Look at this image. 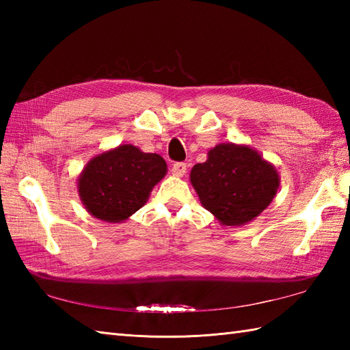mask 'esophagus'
Here are the masks:
<instances>
[{
  "label": "esophagus",
  "mask_w": 350,
  "mask_h": 350,
  "mask_svg": "<svg viewBox=\"0 0 350 350\" xmlns=\"http://www.w3.org/2000/svg\"><path fill=\"white\" fill-rule=\"evenodd\" d=\"M171 171H173L174 176H183L185 173H187V163L185 162H176L173 163V168H171Z\"/></svg>",
  "instance_id": "esophagus-1"
}]
</instances>
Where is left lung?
I'll use <instances>...</instances> for the list:
<instances>
[{
  "mask_svg": "<svg viewBox=\"0 0 350 350\" xmlns=\"http://www.w3.org/2000/svg\"><path fill=\"white\" fill-rule=\"evenodd\" d=\"M200 202L221 224H247L262 213L277 194L280 179L269 162L247 146L218 144L207 161L191 170Z\"/></svg>",
  "mask_w": 350,
  "mask_h": 350,
  "instance_id": "left-lung-1",
  "label": "left lung"
}]
</instances>
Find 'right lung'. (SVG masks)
<instances>
[{
	"label": "right lung",
	"mask_w": 350,
	"mask_h": 350,
	"mask_svg": "<svg viewBox=\"0 0 350 350\" xmlns=\"http://www.w3.org/2000/svg\"><path fill=\"white\" fill-rule=\"evenodd\" d=\"M167 173L162 156L124 144L96 156L78 180V192L93 217L122 222L144 206Z\"/></svg>",
	"instance_id": "1"
}]
</instances>
